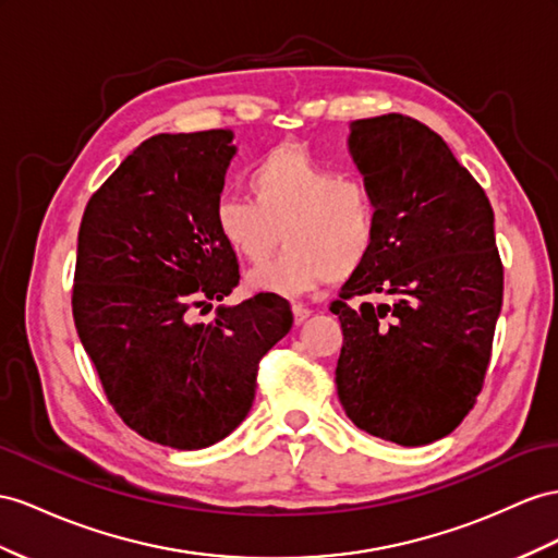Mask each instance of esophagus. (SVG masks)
I'll list each match as a JSON object with an SVG mask.
<instances>
[{
	"label": "esophagus",
	"instance_id": "obj_1",
	"mask_svg": "<svg viewBox=\"0 0 558 558\" xmlns=\"http://www.w3.org/2000/svg\"><path fill=\"white\" fill-rule=\"evenodd\" d=\"M292 313H294V323L302 325L311 316V308H306L302 304H292Z\"/></svg>",
	"mask_w": 558,
	"mask_h": 558
}]
</instances>
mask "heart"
Instances as JSON below:
<instances>
[{"instance_id": "heart-1", "label": "heart", "mask_w": 558, "mask_h": 558, "mask_svg": "<svg viewBox=\"0 0 558 558\" xmlns=\"http://www.w3.org/2000/svg\"><path fill=\"white\" fill-rule=\"evenodd\" d=\"M247 183L254 204L233 193L214 203L219 238L254 266L288 240L278 259L247 276L250 290L288 296L316 290L325 280L351 278L373 252L379 221L373 191L299 143L266 153Z\"/></svg>"}]
</instances>
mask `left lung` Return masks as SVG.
Returning <instances> with one entry per match:
<instances>
[{
    "mask_svg": "<svg viewBox=\"0 0 558 558\" xmlns=\"http://www.w3.org/2000/svg\"><path fill=\"white\" fill-rule=\"evenodd\" d=\"M349 132L379 221L330 306L344 332L337 393L369 436L426 446L474 408L490 361L505 282L493 207L426 124L389 112Z\"/></svg>",
    "mask_w": 558,
    "mask_h": 558,
    "instance_id": "left-lung-1",
    "label": "left lung"
}]
</instances>
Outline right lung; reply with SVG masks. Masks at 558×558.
Returning <instances> with one entry per match:
<instances>
[{"mask_svg": "<svg viewBox=\"0 0 558 558\" xmlns=\"http://www.w3.org/2000/svg\"><path fill=\"white\" fill-rule=\"evenodd\" d=\"M238 148L231 130L157 134L84 209L73 316L110 405L143 438L199 450L240 426L259 361L290 332L288 299L262 292L211 306L240 280L214 203Z\"/></svg>", "mask_w": 558, "mask_h": 558, "instance_id": "obj_1", "label": "right lung"}]
</instances>
